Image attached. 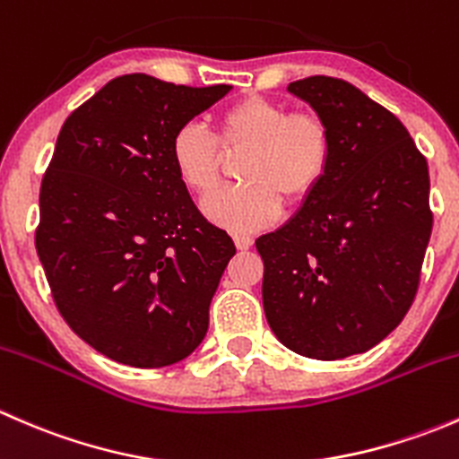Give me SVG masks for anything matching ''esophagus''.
Segmentation results:
<instances>
[{"label":"esophagus","instance_id":"obj_1","mask_svg":"<svg viewBox=\"0 0 459 459\" xmlns=\"http://www.w3.org/2000/svg\"><path fill=\"white\" fill-rule=\"evenodd\" d=\"M233 239H235V247H238L239 251H248V248L253 247V238H251V235H242V233H239V235H235Z\"/></svg>","mask_w":459,"mask_h":459}]
</instances>
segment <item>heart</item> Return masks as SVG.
Wrapping results in <instances>:
<instances>
[{
    "mask_svg": "<svg viewBox=\"0 0 459 459\" xmlns=\"http://www.w3.org/2000/svg\"><path fill=\"white\" fill-rule=\"evenodd\" d=\"M224 155L242 157V186L215 193L204 212L217 226L248 233L271 226L289 204L307 202L331 170L333 135L313 110L251 95L230 104L217 119V137L184 124L170 142V161L186 191L208 197L221 182Z\"/></svg>",
    "mask_w": 459,
    "mask_h": 459,
    "instance_id": "heart-1",
    "label": "heart"
}]
</instances>
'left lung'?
<instances>
[{
    "label": "left lung",
    "instance_id": "left-lung-1",
    "mask_svg": "<svg viewBox=\"0 0 459 459\" xmlns=\"http://www.w3.org/2000/svg\"><path fill=\"white\" fill-rule=\"evenodd\" d=\"M289 91L328 124L333 161L290 221L257 238L264 313L286 349L328 362L373 349L409 313L433 229L429 166L404 124L349 82Z\"/></svg>",
    "mask_w": 459,
    "mask_h": 459
}]
</instances>
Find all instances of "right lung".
Segmentation results:
<instances>
[{"mask_svg": "<svg viewBox=\"0 0 459 459\" xmlns=\"http://www.w3.org/2000/svg\"><path fill=\"white\" fill-rule=\"evenodd\" d=\"M229 91L133 73L110 80L59 131L35 248L57 311L115 362L169 367L206 335L235 244L197 211L170 142Z\"/></svg>", "mask_w": 459, "mask_h": 459, "instance_id": "1", "label": "right lung"}]
</instances>
